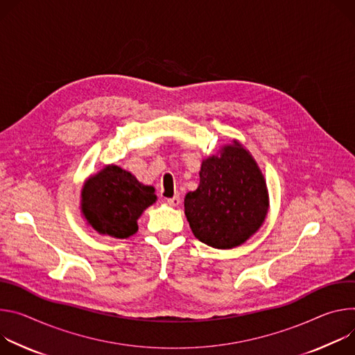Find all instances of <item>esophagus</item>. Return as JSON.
<instances>
[{"label": "esophagus", "mask_w": 355, "mask_h": 355, "mask_svg": "<svg viewBox=\"0 0 355 355\" xmlns=\"http://www.w3.org/2000/svg\"><path fill=\"white\" fill-rule=\"evenodd\" d=\"M166 203L171 206H179L180 205V198L179 196H173L171 199H166Z\"/></svg>", "instance_id": "1"}]
</instances>
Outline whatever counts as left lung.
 <instances>
[{
    "mask_svg": "<svg viewBox=\"0 0 355 355\" xmlns=\"http://www.w3.org/2000/svg\"><path fill=\"white\" fill-rule=\"evenodd\" d=\"M268 210L263 176L239 142L202 164L200 184L184 198V214L194 237L220 250L245 243Z\"/></svg>",
    "mask_w": 355,
    "mask_h": 355,
    "instance_id": "8db88e82",
    "label": "left lung"
}]
</instances>
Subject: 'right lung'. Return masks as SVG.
<instances>
[{"mask_svg":"<svg viewBox=\"0 0 355 355\" xmlns=\"http://www.w3.org/2000/svg\"><path fill=\"white\" fill-rule=\"evenodd\" d=\"M156 200L155 189L115 165L92 176L82 191V211L100 234L128 239L138 231L137 220Z\"/></svg>","mask_w":355,"mask_h":355,"instance_id":"obj_1","label":"right lung"}]
</instances>
